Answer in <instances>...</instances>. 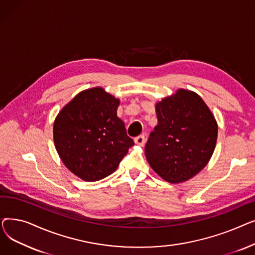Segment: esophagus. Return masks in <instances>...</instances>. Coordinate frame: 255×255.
Segmentation results:
<instances>
[{
	"label": "esophagus",
	"instance_id": "esophagus-1",
	"mask_svg": "<svg viewBox=\"0 0 255 255\" xmlns=\"http://www.w3.org/2000/svg\"><path fill=\"white\" fill-rule=\"evenodd\" d=\"M134 141H135V143L138 144V145H143V144H144V141H145V137H144V135H139V136L135 137Z\"/></svg>",
	"mask_w": 255,
	"mask_h": 255
}]
</instances>
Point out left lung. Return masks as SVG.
I'll return each instance as SVG.
<instances>
[{"label":"left lung","mask_w":255,"mask_h":255,"mask_svg":"<svg viewBox=\"0 0 255 255\" xmlns=\"http://www.w3.org/2000/svg\"><path fill=\"white\" fill-rule=\"evenodd\" d=\"M158 124L144 146L151 167L169 183L188 180L210 160L218 127L197 94L179 90L156 105Z\"/></svg>","instance_id":"obj_1"}]
</instances>
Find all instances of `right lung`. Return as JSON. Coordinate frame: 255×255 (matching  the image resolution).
I'll return each instance as SVG.
<instances>
[{"label":"right lung","mask_w":255,"mask_h":255,"mask_svg":"<svg viewBox=\"0 0 255 255\" xmlns=\"http://www.w3.org/2000/svg\"><path fill=\"white\" fill-rule=\"evenodd\" d=\"M119 100L101 88L76 95L58 115L53 140L64 164L88 182L113 173L134 141L117 117Z\"/></svg>","instance_id":"obj_1"}]
</instances>
